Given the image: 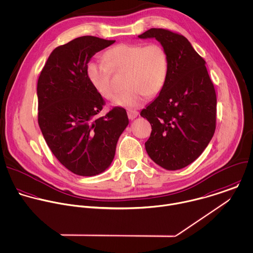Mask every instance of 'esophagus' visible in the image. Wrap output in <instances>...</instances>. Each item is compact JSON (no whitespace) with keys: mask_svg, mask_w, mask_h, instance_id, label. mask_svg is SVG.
I'll return each instance as SVG.
<instances>
[{"mask_svg":"<svg viewBox=\"0 0 253 253\" xmlns=\"http://www.w3.org/2000/svg\"><path fill=\"white\" fill-rule=\"evenodd\" d=\"M137 115H138V113H137L135 110H131V109H128V110H127V117H128V119H129L130 121L134 120V119L137 117Z\"/></svg>","mask_w":253,"mask_h":253,"instance_id":"34e87169","label":"esophagus"}]
</instances>
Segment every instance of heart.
Segmentation results:
<instances>
[{"instance_id":"heart-1","label":"heart","mask_w":253,"mask_h":253,"mask_svg":"<svg viewBox=\"0 0 253 253\" xmlns=\"http://www.w3.org/2000/svg\"><path fill=\"white\" fill-rule=\"evenodd\" d=\"M105 60H91L86 66V75L98 94L111 100L116 90L111 81L112 70L126 71L125 92L113 101L115 106L137 108L147 97L157 96L168 76V57L165 49L157 43H121L109 49Z\"/></svg>"}]
</instances>
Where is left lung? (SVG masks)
I'll return each mask as SVG.
<instances>
[{"instance_id":"1","label":"left lung","mask_w":253,"mask_h":253,"mask_svg":"<svg viewBox=\"0 0 253 253\" xmlns=\"http://www.w3.org/2000/svg\"><path fill=\"white\" fill-rule=\"evenodd\" d=\"M138 39H155L168 57V76L159 95L140 112L151 125L149 157L166 170L194 162L215 129L216 97L206 61L183 36L150 29Z\"/></svg>"}]
</instances>
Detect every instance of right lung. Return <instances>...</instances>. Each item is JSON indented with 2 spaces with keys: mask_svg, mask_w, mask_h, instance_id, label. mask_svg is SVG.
Returning a JSON list of instances; mask_svg holds the SVG:
<instances>
[{
  "mask_svg": "<svg viewBox=\"0 0 253 253\" xmlns=\"http://www.w3.org/2000/svg\"><path fill=\"white\" fill-rule=\"evenodd\" d=\"M115 41L77 38L56 47L38 81L39 125L58 161L79 176H95L113 162L119 137L128 125L117 107L98 118L105 104L86 75V66Z\"/></svg>",
  "mask_w": 253,
  "mask_h": 253,
  "instance_id": "add662e5",
  "label": "right lung"
}]
</instances>
